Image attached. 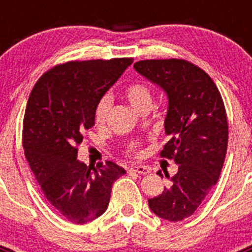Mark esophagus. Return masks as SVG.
Masks as SVG:
<instances>
[{
  "label": "esophagus",
  "instance_id": "34e87169",
  "mask_svg": "<svg viewBox=\"0 0 252 252\" xmlns=\"http://www.w3.org/2000/svg\"><path fill=\"white\" fill-rule=\"evenodd\" d=\"M130 170L136 171L137 174H144V175H146V174H149V173H150L151 169L149 168V166H145V165H132V166H131V168H130Z\"/></svg>",
  "mask_w": 252,
  "mask_h": 252
}]
</instances>
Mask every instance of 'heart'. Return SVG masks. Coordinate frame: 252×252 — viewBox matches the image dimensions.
Returning a JSON list of instances; mask_svg holds the SVG:
<instances>
[{"label":"heart","mask_w":252,"mask_h":252,"mask_svg":"<svg viewBox=\"0 0 252 252\" xmlns=\"http://www.w3.org/2000/svg\"><path fill=\"white\" fill-rule=\"evenodd\" d=\"M125 97L128 101V103L136 111L141 108L142 106H145V104H151L150 90L141 83H135L128 86L125 90ZM111 106H112V99H111L110 95L106 94L99 99L94 111L95 124L103 125L107 121L108 113L111 111Z\"/></svg>","instance_id":"b5f03b06"}]
</instances>
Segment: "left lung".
Masks as SVG:
<instances>
[{
	"mask_svg": "<svg viewBox=\"0 0 252 252\" xmlns=\"http://www.w3.org/2000/svg\"><path fill=\"white\" fill-rule=\"evenodd\" d=\"M133 68L166 94L164 128L170 140L160 155L178 164L174 177L165 174L170 186L149 199V208L166 221H183L221 174L228 141L223 101L209 75L187 60H141Z\"/></svg>",
	"mask_w": 252,
	"mask_h": 252,
	"instance_id": "left-lung-1",
	"label": "left lung"
}]
</instances>
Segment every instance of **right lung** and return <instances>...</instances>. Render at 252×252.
Returning a JSON list of instances; mask_svg holds the SVG:
<instances>
[{"label":"right lung","mask_w":252,"mask_h":252,"mask_svg":"<svg viewBox=\"0 0 252 252\" xmlns=\"http://www.w3.org/2000/svg\"><path fill=\"white\" fill-rule=\"evenodd\" d=\"M132 59L69 62L40 78L29 97L22 145L44 197L77 224L106 212L116 180L126 171L115 162L87 166L78 160L82 133L94 125L99 99Z\"/></svg>","instance_id":"right-lung-1"}]
</instances>
